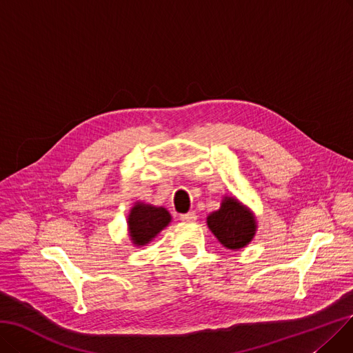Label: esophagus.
<instances>
[{"label": "esophagus", "instance_id": "34e87169", "mask_svg": "<svg viewBox=\"0 0 353 353\" xmlns=\"http://www.w3.org/2000/svg\"><path fill=\"white\" fill-rule=\"evenodd\" d=\"M179 219L182 221H195L196 220V214L195 213H187V214H181Z\"/></svg>", "mask_w": 353, "mask_h": 353}]
</instances>
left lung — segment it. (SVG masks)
<instances>
[{"mask_svg": "<svg viewBox=\"0 0 353 353\" xmlns=\"http://www.w3.org/2000/svg\"><path fill=\"white\" fill-rule=\"evenodd\" d=\"M207 225L217 241L230 250L246 248L258 230L255 213L233 195H223L220 208L207 216Z\"/></svg>", "mask_w": 353, "mask_h": 353, "instance_id": "obj_1", "label": "left lung"}]
</instances>
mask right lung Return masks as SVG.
Returning <instances> with one entry per match:
<instances>
[{
    "instance_id": "right-lung-1",
    "label": "right lung",
    "mask_w": 353,
    "mask_h": 353,
    "mask_svg": "<svg viewBox=\"0 0 353 353\" xmlns=\"http://www.w3.org/2000/svg\"><path fill=\"white\" fill-rule=\"evenodd\" d=\"M172 216L165 207H158L143 201H136L128 216V234L136 248L150 243L166 225Z\"/></svg>"
}]
</instances>
